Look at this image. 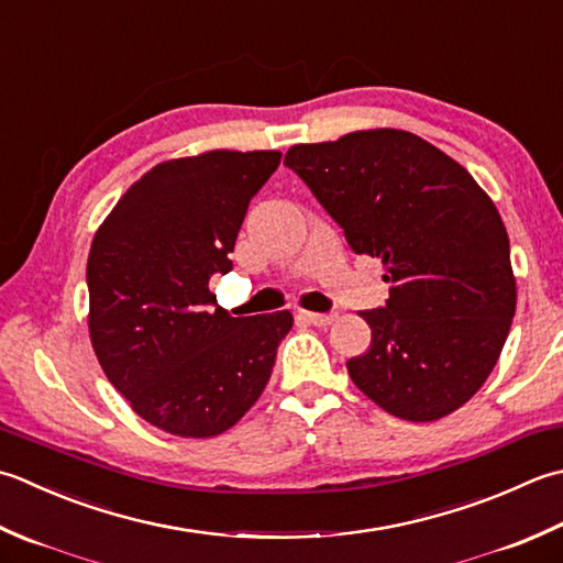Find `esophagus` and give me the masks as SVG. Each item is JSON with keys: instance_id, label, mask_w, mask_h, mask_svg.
I'll return each instance as SVG.
<instances>
[{"instance_id": "esophagus-1", "label": "esophagus", "mask_w": 563, "mask_h": 563, "mask_svg": "<svg viewBox=\"0 0 563 563\" xmlns=\"http://www.w3.org/2000/svg\"><path fill=\"white\" fill-rule=\"evenodd\" d=\"M300 319H305V322H310V324H314V327H327V324H332V322H334L336 314H334V312H329V314H319V312H300Z\"/></svg>"}]
</instances>
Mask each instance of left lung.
Returning <instances> with one entry per match:
<instances>
[{"mask_svg":"<svg viewBox=\"0 0 563 563\" xmlns=\"http://www.w3.org/2000/svg\"><path fill=\"white\" fill-rule=\"evenodd\" d=\"M285 165L390 283L385 307L361 312L371 346L346 361L351 380L400 420L459 410L498 363L517 305L510 239L490 197L464 165L398 129L300 143Z\"/></svg>","mask_w":563,"mask_h":563,"instance_id":"1","label":"left lung"}]
</instances>
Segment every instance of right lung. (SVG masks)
I'll return each mask as SVG.
<instances>
[{"mask_svg": "<svg viewBox=\"0 0 563 563\" xmlns=\"http://www.w3.org/2000/svg\"><path fill=\"white\" fill-rule=\"evenodd\" d=\"M278 151L165 161L121 195L87 258L90 339L134 412L175 437H217L261 398L288 310L231 317L209 292L229 273L251 197Z\"/></svg>", "mask_w": 563, "mask_h": 563, "instance_id": "right-lung-1", "label": "right lung"}]
</instances>
